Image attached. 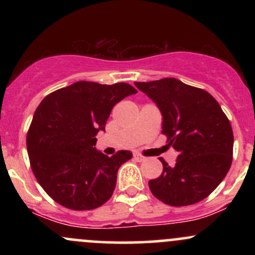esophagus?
I'll return each instance as SVG.
<instances>
[{"mask_svg": "<svg viewBox=\"0 0 255 255\" xmlns=\"http://www.w3.org/2000/svg\"><path fill=\"white\" fill-rule=\"evenodd\" d=\"M133 158L135 160H137V162H144V160H146V157L141 156V154H140V153H134L133 154Z\"/></svg>", "mask_w": 255, "mask_h": 255, "instance_id": "1", "label": "esophagus"}]
</instances>
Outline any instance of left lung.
I'll return each mask as SVG.
<instances>
[{
    "label": "left lung",
    "instance_id": "1",
    "mask_svg": "<svg viewBox=\"0 0 255 255\" xmlns=\"http://www.w3.org/2000/svg\"><path fill=\"white\" fill-rule=\"evenodd\" d=\"M163 115L162 134L178 152L176 165L163 158V172L148 181L152 194L170 206H187L209 197L233 162L230 121L207 91L175 78L134 83Z\"/></svg>",
    "mask_w": 255,
    "mask_h": 255
}]
</instances>
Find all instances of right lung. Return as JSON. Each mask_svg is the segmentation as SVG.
<instances>
[{
	"instance_id": "obj_1",
	"label": "right lung",
	"mask_w": 255,
	"mask_h": 255,
	"mask_svg": "<svg viewBox=\"0 0 255 255\" xmlns=\"http://www.w3.org/2000/svg\"><path fill=\"white\" fill-rule=\"evenodd\" d=\"M137 91L129 84L78 81L46 96L28 128L30 164L38 183L57 204L75 211L107 203L129 151L108 157L95 148L114 105Z\"/></svg>"
}]
</instances>
